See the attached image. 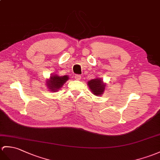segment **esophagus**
<instances>
[{
    "label": "esophagus",
    "instance_id": "obj_1",
    "mask_svg": "<svg viewBox=\"0 0 160 160\" xmlns=\"http://www.w3.org/2000/svg\"><path fill=\"white\" fill-rule=\"evenodd\" d=\"M75 79L77 80H79L81 79V76L79 75V74H76V75L75 76Z\"/></svg>",
    "mask_w": 160,
    "mask_h": 160
}]
</instances>
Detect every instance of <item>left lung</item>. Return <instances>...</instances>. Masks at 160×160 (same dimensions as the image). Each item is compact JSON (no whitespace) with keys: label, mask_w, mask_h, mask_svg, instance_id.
Wrapping results in <instances>:
<instances>
[{"label":"left lung","mask_w":160,"mask_h":160,"mask_svg":"<svg viewBox=\"0 0 160 160\" xmlns=\"http://www.w3.org/2000/svg\"><path fill=\"white\" fill-rule=\"evenodd\" d=\"M88 85L91 92L95 95L100 96L103 93L106 85L101 79H92L88 82Z\"/></svg>","instance_id":"left-lung-1"}]
</instances>
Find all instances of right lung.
Returning <instances> with one entry per match:
<instances>
[{"label": "right lung", "mask_w": 160, "mask_h": 160, "mask_svg": "<svg viewBox=\"0 0 160 160\" xmlns=\"http://www.w3.org/2000/svg\"><path fill=\"white\" fill-rule=\"evenodd\" d=\"M69 79L68 76H58L57 75H53L50 76V80L47 81V86L50 89L51 91H56L60 89L62 84Z\"/></svg>", "instance_id": "obj_1"}]
</instances>
